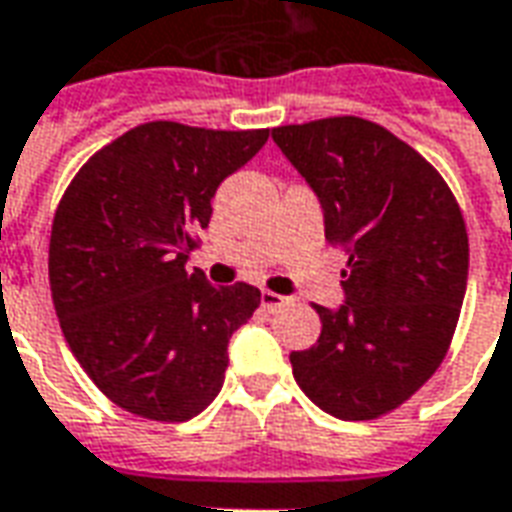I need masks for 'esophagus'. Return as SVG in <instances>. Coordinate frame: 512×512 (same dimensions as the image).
Wrapping results in <instances>:
<instances>
[{
    "label": "esophagus",
    "instance_id": "obj_1",
    "mask_svg": "<svg viewBox=\"0 0 512 512\" xmlns=\"http://www.w3.org/2000/svg\"><path fill=\"white\" fill-rule=\"evenodd\" d=\"M260 305L266 307L268 313H277V310H282L285 305H291V299H288V296H280V293H274V291H263L260 293Z\"/></svg>",
    "mask_w": 512,
    "mask_h": 512
}]
</instances>
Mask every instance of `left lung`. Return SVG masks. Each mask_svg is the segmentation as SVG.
<instances>
[{"label":"left lung","instance_id":"left-lung-1","mask_svg":"<svg viewBox=\"0 0 512 512\" xmlns=\"http://www.w3.org/2000/svg\"><path fill=\"white\" fill-rule=\"evenodd\" d=\"M274 144L318 196L324 235L349 257L343 305H316V346L293 380L324 413L368 421L430 380L455 335L468 235L449 185L413 146L355 116L288 124Z\"/></svg>","mask_w":512,"mask_h":512}]
</instances>
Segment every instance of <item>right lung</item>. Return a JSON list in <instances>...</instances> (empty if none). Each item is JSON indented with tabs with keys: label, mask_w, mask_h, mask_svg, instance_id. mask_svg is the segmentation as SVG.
I'll return each instance as SVG.
<instances>
[{
	"label": "right lung",
	"mask_w": 512,
	"mask_h": 512,
	"mask_svg": "<svg viewBox=\"0 0 512 512\" xmlns=\"http://www.w3.org/2000/svg\"><path fill=\"white\" fill-rule=\"evenodd\" d=\"M266 141L268 130L149 121L99 149L60 199L49 241L57 318L85 374L127 413L188 421L219 396L232 332L260 291L216 288L185 263L219 185Z\"/></svg>",
	"instance_id": "obj_1"
}]
</instances>
